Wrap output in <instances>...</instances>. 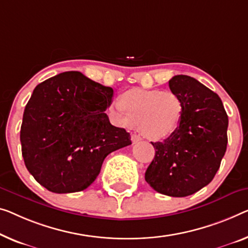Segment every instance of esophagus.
<instances>
[{
	"mask_svg": "<svg viewBox=\"0 0 248 248\" xmlns=\"http://www.w3.org/2000/svg\"><path fill=\"white\" fill-rule=\"evenodd\" d=\"M131 140H132V142L134 143H137V142H140L142 140V138L141 137H140L139 135H137V134H134L131 136Z\"/></svg>",
	"mask_w": 248,
	"mask_h": 248,
	"instance_id": "1",
	"label": "esophagus"
}]
</instances>
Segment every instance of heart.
Segmentation results:
<instances>
[{
  "label": "heart",
  "mask_w": 248,
  "mask_h": 248,
  "mask_svg": "<svg viewBox=\"0 0 248 248\" xmlns=\"http://www.w3.org/2000/svg\"><path fill=\"white\" fill-rule=\"evenodd\" d=\"M112 110L120 120L138 127L149 139L160 140L178 130L184 106L171 91L134 89L124 92Z\"/></svg>",
  "instance_id": "b5f03b06"
}]
</instances>
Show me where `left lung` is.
<instances>
[{
    "label": "left lung",
    "instance_id": "8db88e82",
    "mask_svg": "<svg viewBox=\"0 0 248 248\" xmlns=\"http://www.w3.org/2000/svg\"><path fill=\"white\" fill-rule=\"evenodd\" d=\"M184 112L175 134L151 142L155 158L145 173L158 193L186 197L212 182L227 148L228 117L218 94L194 78L179 75L169 80Z\"/></svg>",
    "mask_w": 248,
    "mask_h": 248
}]
</instances>
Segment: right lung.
<instances>
[{
	"label": "right lung",
	"instance_id": "obj_1",
	"mask_svg": "<svg viewBox=\"0 0 248 248\" xmlns=\"http://www.w3.org/2000/svg\"><path fill=\"white\" fill-rule=\"evenodd\" d=\"M113 90L69 71L38 84L23 113L20 139L29 172L57 194L86 189L112 151L131 145L130 134L105 112Z\"/></svg>",
	"mask_w": 248,
	"mask_h": 248
}]
</instances>
